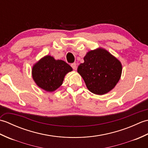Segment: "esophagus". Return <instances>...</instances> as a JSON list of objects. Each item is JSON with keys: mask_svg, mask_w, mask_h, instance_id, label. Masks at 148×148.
<instances>
[{"mask_svg": "<svg viewBox=\"0 0 148 148\" xmlns=\"http://www.w3.org/2000/svg\"><path fill=\"white\" fill-rule=\"evenodd\" d=\"M71 67H72V69H74V70H76V67H77L76 63H73V64H71Z\"/></svg>", "mask_w": 148, "mask_h": 148, "instance_id": "1", "label": "esophagus"}]
</instances>
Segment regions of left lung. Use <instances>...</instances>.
Instances as JSON below:
<instances>
[{"instance_id":"left-lung-1","label":"left lung","mask_w":148,"mask_h":148,"mask_svg":"<svg viewBox=\"0 0 148 148\" xmlns=\"http://www.w3.org/2000/svg\"><path fill=\"white\" fill-rule=\"evenodd\" d=\"M77 72L85 82L87 88L97 95H103L114 88L121 77L122 65L118 60L105 49L88 51Z\"/></svg>"}]
</instances>
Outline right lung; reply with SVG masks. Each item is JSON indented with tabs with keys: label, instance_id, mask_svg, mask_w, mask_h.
<instances>
[{
	"label": "right lung",
	"instance_id": "right-lung-1",
	"mask_svg": "<svg viewBox=\"0 0 148 148\" xmlns=\"http://www.w3.org/2000/svg\"><path fill=\"white\" fill-rule=\"evenodd\" d=\"M72 71V68L65 62L46 55L34 65L32 74L37 86L51 92L62 85L65 75Z\"/></svg>",
	"mask_w": 148,
	"mask_h": 148
}]
</instances>
